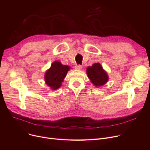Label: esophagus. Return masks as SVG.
Returning <instances> with one entry per match:
<instances>
[{
  "instance_id": "1",
  "label": "esophagus",
  "mask_w": 150,
  "mask_h": 150,
  "mask_svg": "<svg viewBox=\"0 0 150 150\" xmlns=\"http://www.w3.org/2000/svg\"><path fill=\"white\" fill-rule=\"evenodd\" d=\"M75 68L76 69V70H81L82 68H83V66H81V65H76L75 66Z\"/></svg>"
}]
</instances>
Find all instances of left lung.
Segmentation results:
<instances>
[{
    "instance_id": "left-lung-1",
    "label": "left lung",
    "mask_w": 150,
    "mask_h": 150,
    "mask_svg": "<svg viewBox=\"0 0 150 150\" xmlns=\"http://www.w3.org/2000/svg\"><path fill=\"white\" fill-rule=\"evenodd\" d=\"M86 72L91 83L96 87L105 84L108 81L107 73L98 62L88 67L86 69Z\"/></svg>"
}]
</instances>
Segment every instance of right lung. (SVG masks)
Masks as SVG:
<instances>
[{
	"instance_id": "1",
	"label": "right lung",
	"mask_w": 150,
	"mask_h": 150,
	"mask_svg": "<svg viewBox=\"0 0 150 150\" xmlns=\"http://www.w3.org/2000/svg\"><path fill=\"white\" fill-rule=\"evenodd\" d=\"M70 67L66 65H62L58 61L53 62L49 69L46 71L44 75L45 82L52 90L59 88L62 82L64 81L67 73Z\"/></svg>"
}]
</instances>
